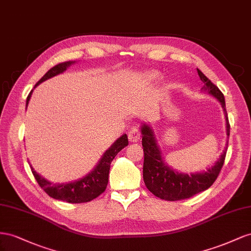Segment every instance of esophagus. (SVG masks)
<instances>
[{
	"instance_id": "obj_1",
	"label": "esophagus",
	"mask_w": 251,
	"mask_h": 251,
	"mask_svg": "<svg viewBox=\"0 0 251 251\" xmlns=\"http://www.w3.org/2000/svg\"><path fill=\"white\" fill-rule=\"evenodd\" d=\"M140 138H141V132L139 130V128L135 126L132 127L129 130V132H128V140H129V142L131 143H137L140 141Z\"/></svg>"
}]
</instances>
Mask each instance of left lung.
<instances>
[{"label": "left lung", "mask_w": 251, "mask_h": 251, "mask_svg": "<svg viewBox=\"0 0 251 251\" xmlns=\"http://www.w3.org/2000/svg\"><path fill=\"white\" fill-rule=\"evenodd\" d=\"M198 75L204 83V89L208 94L217 98L226 114V130L229 137L230 125L225 109V99L222 91L207 77L201 70L198 69ZM142 146L144 151V164H143V178L148 190L153 195L166 201H180L193 197L197 193L208 189L217 180L220 171L223 167L227 148L224 150L214 166L205 173L195 175L178 174L169 168L164 163L159 146L156 145L151 128L147 125L142 126Z\"/></svg>", "instance_id": "8db88e82"}]
</instances>
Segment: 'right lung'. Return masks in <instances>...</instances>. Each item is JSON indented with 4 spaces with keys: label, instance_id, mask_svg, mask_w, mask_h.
Instances as JSON below:
<instances>
[{
    "label": "right lung",
    "instance_id": "1",
    "mask_svg": "<svg viewBox=\"0 0 251 251\" xmlns=\"http://www.w3.org/2000/svg\"><path fill=\"white\" fill-rule=\"evenodd\" d=\"M74 63L75 62L71 61L63 62L58 64V65L53 66L52 68H50L47 73L40 78V81L35 84V86H38L40 83L46 81L47 78L62 74L63 71H65L67 67ZM31 92L32 90L27 97L26 106L28 105V102H29L30 100ZM127 145L128 138L126 134H123L121 138H119L114 142L111 147L103 154L102 159L99 162L97 167L92 170L88 176H86L85 177L81 178V180L75 182H71L68 184H52L45 180L44 177H42L40 175H38L31 167L32 175L35 180H37L38 184L40 185V187L52 199L61 200V201L71 204L90 202L99 196H101L105 191L107 184H108L110 164L114 159V156L118 154V152H120L121 150Z\"/></svg>",
    "mask_w": 251,
    "mask_h": 251
}]
</instances>
